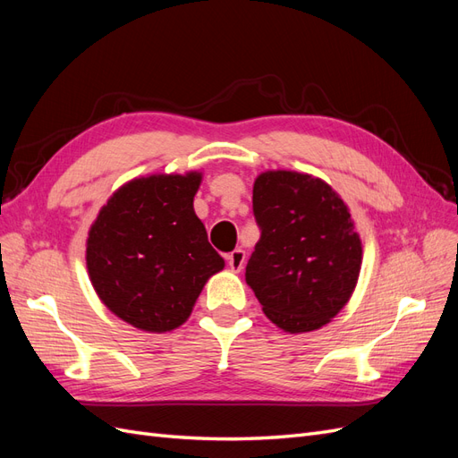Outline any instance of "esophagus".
I'll use <instances>...</instances> for the list:
<instances>
[{
  "label": "esophagus",
  "mask_w": 458,
  "mask_h": 458,
  "mask_svg": "<svg viewBox=\"0 0 458 458\" xmlns=\"http://www.w3.org/2000/svg\"><path fill=\"white\" fill-rule=\"evenodd\" d=\"M227 263H229L231 271L241 273L242 267H244V263H246V252L242 250V248H237V250H233V252L227 256Z\"/></svg>",
  "instance_id": "obj_1"
}]
</instances>
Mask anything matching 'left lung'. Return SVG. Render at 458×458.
<instances>
[{
    "mask_svg": "<svg viewBox=\"0 0 458 458\" xmlns=\"http://www.w3.org/2000/svg\"><path fill=\"white\" fill-rule=\"evenodd\" d=\"M252 202L261 237L244 276L263 313L290 335L328 325L363 261L348 204L323 179L290 170L261 172Z\"/></svg>",
    "mask_w": 458,
    "mask_h": 458,
    "instance_id": "8db88e82",
    "label": "left lung"
}]
</instances>
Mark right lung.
<instances>
[{"mask_svg": "<svg viewBox=\"0 0 458 458\" xmlns=\"http://www.w3.org/2000/svg\"><path fill=\"white\" fill-rule=\"evenodd\" d=\"M200 183L202 172L135 177L89 227V281L105 306L135 328L182 327L208 279L225 267L192 208Z\"/></svg>", "mask_w": 458, "mask_h": 458, "instance_id": "1", "label": "right lung"}]
</instances>
